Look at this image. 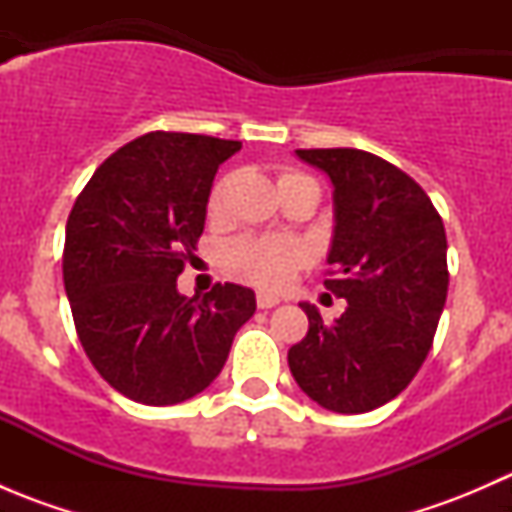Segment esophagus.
Returning a JSON list of instances; mask_svg holds the SVG:
<instances>
[{
  "label": "esophagus",
  "mask_w": 512,
  "mask_h": 512,
  "mask_svg": "<svg viewBox=\"0 0 512 512\" xmlns=\"http://www.w3.org/2000/svg\"><path fill=\"white\" fill-rule=\"evenodd\" d=\"M280 304V297L277 294H270V292H257V307L260 309H272Z\"/></svg>",
  "instance_id": "1"
}]
</instances>
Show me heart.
Returning a JSON list of instances; mask_svg holds the SVG:
<instances>
[{"instance_id": "obj_1", "label": "heart", "mask_w": 512, "mask_h": 512, "mask_svg": "<svg viewBox=\"0 0 512 512\" xmlns=\"http://www.w3.org/2000/svg\"><path fill=\"white\" fill-rule=\"evenodd\" d=\"M292 175L299 173H285L280 180L292 178ZM225 190L227 183L215 185L213 195H210V213L223 210ZM302 262V247L285 237H247L230 247V265L235 267V272L260 287H282L299 270Z\"/></svg>"}]
</instances>
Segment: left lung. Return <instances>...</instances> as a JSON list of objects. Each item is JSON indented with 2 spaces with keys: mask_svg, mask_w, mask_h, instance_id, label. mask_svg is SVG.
Wrapping results in <instances>:
<instances>
[{
  "mask_svg": "<svg viewBox=\"0 0 512 512\" xmlns=\"http://www.w3.org/2000/svg\"><path fill=\"white\" fill-rule=\"evenodd\" d=\"M334 185L324 287L347 299L332 324L309 302L307 337L287 352L299 389L337 414L389 404L421 369L448 294L446 230L421 185L356 148L297 151Z\"/></svg>",
  "mask_w": 512,
  "mask_h": 512,
  "instance_id": "1",
  "label": "left lung"
}]
</instances>
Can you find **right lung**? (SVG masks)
Masks as SVG:
<instances>
[{"mask_svg":"<svg viewBox=\"0 0 512 512\" xmlns=\"http://www.w3.org/2000/svg\"><path fill=\"white\" fill-rule=\"evenodd\" d=\"M242 148L198 133L153 131L91 175L66 223L64 287L76 334L98 374L131 401L173 406L223 371L255 292H178L205 227L220 163Z\"/></svg>","mask_w":512,"mask_h":512,"instance_id":"right-lung-1","label":"right lung"}]
</instances>
